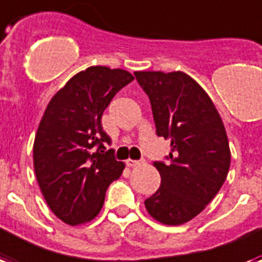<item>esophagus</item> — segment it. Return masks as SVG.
<instances>
[{
	"instance_id": "esophagus-1",
	"label": "esophagus",
	"mask_w": 262,
	"mask_h": 262,
	"mask_svg": "<svg viewBox=\"0 0 262 262\" xmlns=\"http://www.w3.org/2000/svg\"><path fill=\"white\" fill-rule=\"evenodd\" d=\"M145 161L144 159H140V161H135V159H127L126 165L129 167H135V166H140V165H144Z\"/></svg>"
}]
</instances>
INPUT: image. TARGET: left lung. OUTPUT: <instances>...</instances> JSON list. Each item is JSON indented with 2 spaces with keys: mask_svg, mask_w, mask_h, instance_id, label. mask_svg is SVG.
<instances>
[{
  "mask_svg": "<svg viewBox=\"0 0 262 262\" xmlns=\"http://www.w3.org/2000/svg\"><path fill=\"white\" fill-rule=\"evenodd\" d=\"M148 95L157 135L170 140L169 162H155L161 187L145 209L165 225L196 217L224 184L231 149L223 119L205 89L183 71H136Z\"/></svg>",
  "mask_w": 262,
  "mask_h": 262,
  "instance_id": "1",
  "label": "left lung"
}]
</instances>
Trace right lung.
Instances as JSON below:
<instances>
[{"label": "right lung", "instance_id": "1", "mask_svg": "<svg viewBox=\"0 0 262 262\" xmlns=\"http://www.w3.org/2000/svg\"><path fill=\"white\" fill-rule=\"evenodd\" d=\"M135 79L129 71L92 66L70 78L48 103L33 145L34 170L53 214L69 225L89 223L123 162L104 152L101 117L113 97ZM99 144L96 151L94 145Z\"/></svg>", "mask_w": 262, "mask_h": 262}]
</instances>
